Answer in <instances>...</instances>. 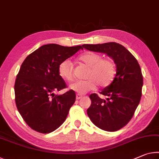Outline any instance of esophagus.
<instances>
[{
	"instance_id": "34e87169",
	"label": "esophagus",
	"mask_w": 159,
	"mask_h": 159,
	"mask_svg": "<svg viewBox=\"0 0 159 159\" xmlns=\"http://www.w3.org/2000/svg\"><path fill=\"white\" fill-rule=\"evenodd\" d=\"M82 95H80V94H77L76 95V99H81L82 98Z\"/></svg>"
}]
</instances>
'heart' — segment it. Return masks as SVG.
Segmentation results:
<instances>
[{
    "label": "heart",
    "mask_w": 159,
    "mask_h": 159,
    "mask_svg": "<svg viewBox=\"0 0 159 159\" xmlns=\"http://www.w3.org/2000/svg\"><path fill=\"white\" fill-rule=\"evenodd\" d=\"M80 62L89 67L85 78L87 80H76L69 85V89L79 94H85L95 90L97 85L106 88L112 83L116 73L114 61L109 58H102V55L94 52H86L78 58ZM60 76L66 81L74 79L73 65L66 60L60 64L58 67Z\"/></svg>",
    "instance_id": "obj_1"
}]
</instances>
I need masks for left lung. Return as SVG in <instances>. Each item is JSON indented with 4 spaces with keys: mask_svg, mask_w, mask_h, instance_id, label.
Here are the masks:
<instances>
[{
    "mask_svg": "<svg viewBox=\"0 0 159 159\" xmlns=\"http://www.w3.org/2000/svg\"><path fill=\"white\" fill-rule=\"evenodd\" d=\"M83 48L90 51L106 54L116 65V74L109 86L100 94L101 99L91 94V105L88 116L94 124L102 130L114 132L122 128L130 121L140 102L143 77L135 57L119 43L84 44Z\"/></svg>",
    "mask_w": 159,
    "mask_h": 159,
    "instance_id": "left-lung-1",
    "label": "left lung"
}]
</instances>
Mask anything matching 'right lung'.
<instances>
[{
	"mask_svg": "<svg viewBox=\"0 0 159 159\" xmlns=\"http://www.w3.org/2000/svg\"><path fill=\"white\" fill-rule=\"evenodd\" d=\"M80 49L81 45H44L23 61L15 83V102L21 117L33 130L49 133L66 120L76 94L70 90L63 95H55V91L66 88L58 67Z\"/></svg>",
	"mask_w": 159,
	"mask_h": 159,
	"instance_id": "obj_1",
	"label": "right lung"
}]
</instances>
